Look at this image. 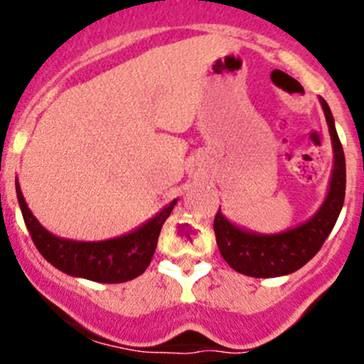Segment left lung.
Here are the masks:
<instances>
[{
  "mask_svg": "<svg viewBox=\"0 0 364 364\" xmlns=\"http://www.w3.org/2000/svg\"><path fill=\"white\" fill-rule=\"evenodd\" d=\"M329 127L333 144V172L328 196L314 216L294 229L278 234H260L227 220L218 209L215 236L218 250L234 271L253 278L291 274L315 255L335 227L345 199V156L335 128V119L324 98H318Z\"/></svg>",
  "mask_w": 364,
  "mask_h": 364,
  "instance_id": "obj_1",
  "label": "left lung"
}]
</instances>
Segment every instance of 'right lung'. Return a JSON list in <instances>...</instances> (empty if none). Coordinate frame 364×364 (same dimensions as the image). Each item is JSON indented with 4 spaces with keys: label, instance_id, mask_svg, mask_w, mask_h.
Here are the masks:
<instances>
[{
    "label": "right lung",
    "instance_id": "right-lung-1",
    "mask_svg": "<svg viewBox=\"0 0 364 364\" xmlns=\"http://www.w3.org/2000/svg\"><path fill=\"white\" fill-rule=\"evenodd\" d=\"M16 192L26 227L43 259L70 277L100 284H121L144 273L156 250L161 225L178 203L174 199L153 218L124 236L105 241H73L54 236L35 218L26 204L19 181H16Z\"/></svg>",
    "mask_w": 364,
    "mask_h": 364
}]
</instances>
